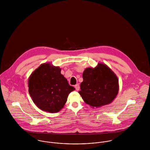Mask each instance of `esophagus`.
<instances>
[{"mask_svg": "<svg viewBox=\"0 0 150 150\" xmlns=\"http://www.w3.org/2000/svg\"><path fill=\"white\" fill-rule=\"evenodd\" d=\"M74 87H75V88H76V89L77 91H79V90L80 89V86H79V84H77L75 85Z\"/></svg>", "mask_w": 150, "mask_h": 150, "instance_id": "obj_1", "label": "esophagus"}]
</instances>
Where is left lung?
Listing matches in <instances>:
<instances>
[{
	"label": "left lung",
	"mask_w": 150,
	"mask_h": 150,
	"mask_svg": "<svg viewBox=\"0 0 150 150\" xmlns=\"http://www.w3.org/2000/svg\"><path fill=\"white\" fill-rule=\"evenodd\" d=\"M83 78L79 93L85 103L93 108L111 103L118 95V77L105 64L98 63L94 68H86Z\"/></svg>",
	"instance_id": "8db88e82"
}]
</instances>
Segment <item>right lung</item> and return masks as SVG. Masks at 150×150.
<instances>
[{
	"instance_id": "right-lung-1",
	"label": "right lung",
	"mask_w": 150,
	"mask_h": 150,
	"mask_svg": "<svg viewBox=\"0 0 150 150\" xmlns=\"http://www.w3.org/2000/svg\"><path fill=\"white\" fill-rule=\"evenodd\" d=\"M61 69L51 63L40 64L28 79L29 93L36 106L42 110L59 112L67 101L69 94L75 90L61 73Z\"/></svg>"
}]
</instances>
